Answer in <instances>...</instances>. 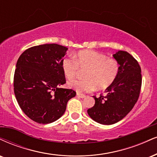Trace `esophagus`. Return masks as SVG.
Returning <instances> with one entry per match:
<instances>
[{"instance_id":"obj_1","label":"esophagus","mask_w":157,"mask_h":157,"mask_svg":"<svg viewBox=\"0 0 157 157\" xmlns=\"http://www.w3.org/2000/svg\"><path fill=\"white\" fill-rule=\"evenodd\" d=\"M77 97L79 98H81V99H83V98H86V95H84V94H77Z\"/></svg>"}]
</instances>
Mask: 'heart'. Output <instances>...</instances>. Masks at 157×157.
<instances>
[{"label":"heart","mask_w":157,"mask_h":157,"mask_svg":"<svg viewBox=\"0 0 157 157\" xmlns=\"http://www.w3.org/2000/svg\"><path fill=\"white\" fill-rule=\"evenodd\" d=\"M63 72L69 80L76 76L78 69H86L82 80H71L67 86L77 93H87L108 88L116 80L119 70V64L114 58L95 51H80L74 56V60L66 58L62 60Z\"/></svg>","instance_id":"heart-1"}]
</instances>
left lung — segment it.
<instances>
[{"instance_id":"1","label":"left lung","mask_w":157,"mask_h":157,"mask_svg":"<svg viewBox=\"0 0 157 157\" xmlns=\"http://www.w3.org/2000/svg\"><path fill=\"white\" fill-rule=\"evenodd\" d=\"M119 64L116 80L105 92L95 99V105L88 109V114L96 122L111 125L120 121L129 113L138 99L142 76L138 62L126 51L113 55Z\"/></svg>"}]
</instances>
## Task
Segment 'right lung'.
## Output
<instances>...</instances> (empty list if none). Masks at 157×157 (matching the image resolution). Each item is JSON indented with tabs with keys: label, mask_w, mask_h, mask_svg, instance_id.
Here are the masks:
<instances>
[{
	"label": "right lung",
	"mask_w": 157,
	"mask_h": 157,
	"mask_svg": "<svg viewBox=\"0 0 157 157\" xmlns=\"http://www.w3.org/2000/svg\"><path fill=\"white\" fill-rule=\"evenodd\" d=\"M68 48L57 44L32 47L18 58L14 77L17 101L25 114L39 124H50L65 113L72 89L60 88L66 83L61 67Z\"/></svg>",
	"instance_id": "1"
}]
</instances>
